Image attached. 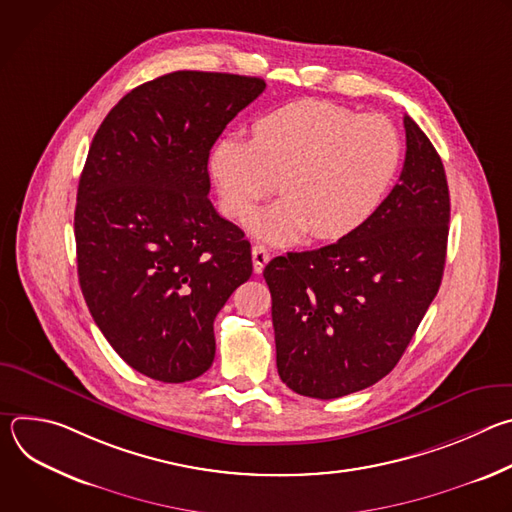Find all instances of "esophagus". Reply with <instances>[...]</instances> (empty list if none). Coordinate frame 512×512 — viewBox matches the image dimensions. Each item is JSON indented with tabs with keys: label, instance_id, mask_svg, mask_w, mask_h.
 Returning <instances> with one entry per match:
<instances>
[{
	"label": "esophagus",
	"instance_id": "esophagus-1",
	"mask_svg": "<svg viewBox=\"0 0 512 512\" xmlns=\"http://www.w3.org/2000/svg\"><path fill=\"white\" fill-rule=\"evenodd\" d=\"M251 255H253V269H255V273H261L265 269V265L269 263V259H271L269 251L265 247H261V245H253Z\"/></svg>",
	"mask_w": 512,
	"mask_h": 512
}]
</instances>
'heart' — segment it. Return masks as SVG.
I'll use <instances>...</instances> for the list:
<instances>
[{
  "label": "heart",
  "instance_id": "b5f03b06",
  "mask_svg": "<svg viewBox=\"0 0 512 512\" xmlns=\"http://www.w3.org/2000/svg\"><path fill=\"white\" fill-rule=\"evenodd\" d=\"M401 162V139L381 115L304 99L253 125V139L216 143L210 172L218 204L243 218L275 192L281 200L255 212L247 229L271 245L312 237L336 241L358 231L387 198Z\"/></svg>",
  "mask_w": 512,
  "mask_h": 512
}]
</instances>
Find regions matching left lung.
Masks as SVG:
<instances>
[{"label":"left lung","instance_id":"obj_1","mask_svg":"<svg viewBox=\"0 0 512 512\" xmlns=\"http://www.w3.org/2000/svg\"><path fill=\"white\" fill-rule=\"evenodd\" d=\"M399 182L358 231L267 263L277 373L298 395L336 399L389 375L440 289L450 223L442 158L405 115Z\"/></svg>","mask_w":512,"mask_h":512}]
</instances>
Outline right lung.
Here are the masks:
<instances>
[{
  "mask_svg": "<svg viewBox=\"0 0 512 512\" xmlns=\"http://www.w3.org/2000/svg\"><path fill=\"white\" fill-rule=\"evenodd\" d=\"M257 77L176 70L103 119L79 180L75 239L89 312L137 373L186 383L214 360V318L253 273L251 243L208 200V156Z\"/></svg>",
  "mask_w": 512,
  "mask_h": 512,
  "instance_id": "add662e5",
  "label": "right lung"
}]
</instances>
